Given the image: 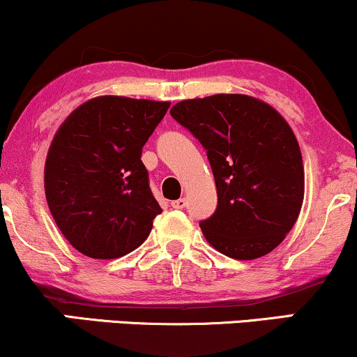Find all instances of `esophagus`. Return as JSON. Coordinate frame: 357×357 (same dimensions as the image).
Returning a JSON list of instances; mask_svg holds the SVG:
<instances>
[{"instance_id":"1","label":"esophagus","mask_w":357,"mask_h":357,"mask_svg":"<svg viewBox=\"0 0 357 357\" xmlns=\"http://www.w3.org/2000/svg\"><path fill=\"white\" fill-rule=\"evenodd\" d=\"M186 199L184 198H179V199H174V202H171V206L176 208V210H183V208H186Z\"/></svg>"}]
</instances>
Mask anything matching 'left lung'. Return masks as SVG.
Returning a JSON list of instances; mask_svg holds the SVG:
<instances>
[{"mask_svg":"<svg viewBox=\"0 0 357 357\" xmlns=\"http://www.w3.org/2000/svg\"><path fill=\"white\" fill-rule=\"evenodd\" d=\"M171 116L202 142L215 176L218 204L199 221L204 238L236 260L278 247L304 202L302 154L285 119L240 93L183 100Z\"/></svg>","mask_w":357,"mask_h":357,"instance_id":"obj_1","label":"left lung"}]
</instances>
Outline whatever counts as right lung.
Masks as SVG:
<instances>
[{
    "mask_svg": "<svg viewBox=\"0 0 357 357\" xmlns=\"http://www.w3.org/2000/svg\"><path fill=\"white\" fill-rule=\"evenodd\" d=\"M169 105L97 97L73 110L53 137L45 195L56 227L84 255L124 257L149 236L162 210L141 155Z\"/></svg>",
    "mask_w": 357,
    "mask_h": 357,
    "instance_id": "obj_1",
    "label": "right lung"
}]
</instances>
